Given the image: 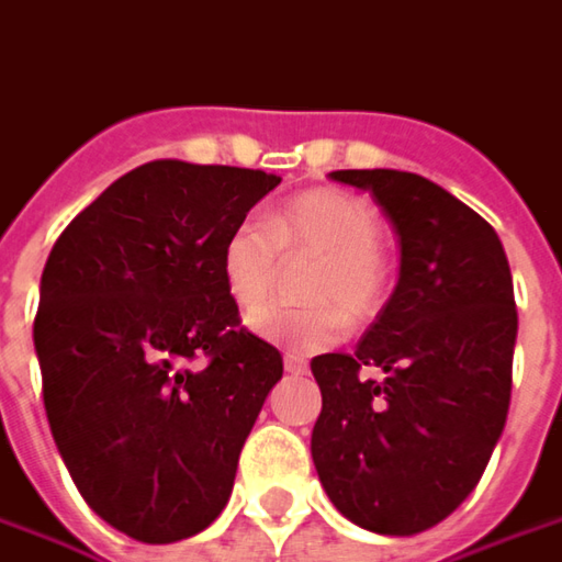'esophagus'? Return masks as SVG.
Masks as SVG:
<instances>
[{
    "label": "esophagus",
    "mask_w": 562,
    "mask_h": 562,
    "mask_svg": "<svg viewBox=\"0 0 562 562\" xmlns=\"http://www.w3.org/2000/svg\"><path fill=\"white\" fill-rule=\"evenodd\" d=\"M284 370H288V373H293V376H300V373H305V370H308V363H305L303 358H296V355H284Z\"/></svg>",
    "instance_id": "esophagus-1"
}]
</instances>
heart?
Masks as SVG:
<instances>
[{
  "mask_svg": "<svg viewBox=\"0 0 562 562\" xmlns=\"http://www.w3.org/2000/svg\"><path fill=\"white\" fill-rule=\"evenodd\" d=\"M379 235L382 220L370 201L342 189H312L262 220H241L223 241L220 274L232 303L247 312L268 299L281 258L312 256L297 285L308 304L263 306L247 318L259 339L312 355L333 346L348 318H373L389 300L392 278Z\"/></svg>",
  "mask_w": 562,
  "mask_h": 562,
  "instance_id": "1",
  "label": "heart"
}]
</instances>
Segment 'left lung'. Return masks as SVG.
Here are the masks:
<instances>
[{
	"mask_svg": "<svg viewBox=\"0 0 562 562\" xmlns=\"http://www.w3.org/2000/svg\"><path fill=\"white\" fill-rule=\"evenodd\" d=\"M379 201L401 241L392 300L351 355H318L312 459L351 524L416 536L465 502L510 404L517 305L495 229L406 170H333Z\"/></svg>",
	"mask_w": 562,
	"mask_h": 562,
	"instance_id": "1",
	"label": "left lung"
}]
</instances>
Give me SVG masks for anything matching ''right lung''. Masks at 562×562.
Listing matches in <instances>:
<instances>
[{
  "mask_svg": "<svg viewBox=\"0 0 562 562\" xmlns=\"http://www.w3.org/2000/svg\"><path fill=\"white\" fill-rule=\"evenodd\" d=\"M278 183L158 158L91 201L45 262L33 342L54 443L88 508L131 539L214 524L284 373L220 274L226 235Z\"/></svg>",
  "mask_w": 562,
  "mask_h": 562,
  "instance_id": "right-lung-1",
  "label": "right lung"
}]
</instances>
